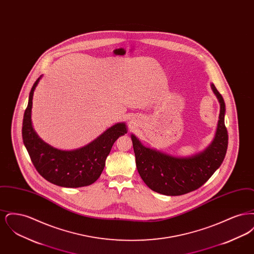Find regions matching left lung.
<instances>
[{"label": "left lung", "instance_id": "1", "mask_svg": "<svg viewBox=\"0 0 254 254\" xmlns=\"http://www.w3.org/2000/svg\"><path fill=\"white\" fill-rule=\"evenodd\" d=\"M211 89L220 104V114L214 138L205 150L190 157H175L145 147L131 134L136 167L145 185L158 193L178 196L202 187L223 163L229 135L225 126L226 105L215 85Z\"/></svg>", "mask_w": 254, "mask_h": 254}]
</instances>
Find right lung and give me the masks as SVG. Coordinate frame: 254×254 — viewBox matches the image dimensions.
Masks as SVG:
<instances>
[{"label": "right lung", "instance_id": "add662e5", "mask_svg": "<svg viewBox=\"0 0 254 254\" xmlns=\"http://www.w3.org/2000/svg\"><path fill=\"white\" fill-rule=\"evenodd\" d=\"M42 78L32 86L23 120L24 146L37 171L46 180L64 188H81L93 184L102 174L114 142L127 132L125 123L108 128L94 141L74 150H61L45 143L33 129L31 109L33 93Z\"/></svg>", "mask_w": 254, "mask_h": 254}]
</instances>
